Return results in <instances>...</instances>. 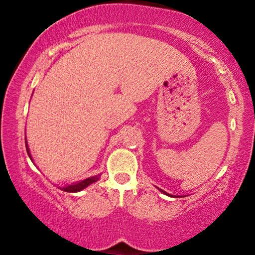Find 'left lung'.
<instances>
[{
	"label": "left lung",
	"mask_w": 255,
	"mask_h": 255,
	"mask_svg": "<svg viewBox=\"0 0 255 255\" xmlns=\"http://www.w3.org/2000/svg\"><path fill=\"white\" fill-rule=\"evenodd\" d=\"M161 191H162V193H165V191H163V190H161ZM165 194H166V195H168L167 193H165Z\"/></svg>",
	"instance_id": "8db88e82"
}]
</instances>
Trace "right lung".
<instances>
[{"label":"right lung","instance_id":"right-lung-1","mask_svg":"<svg viewBox=\"0 0 255 255\" xmlns=\"http://www.w3.org/2000/svg\"><path fill=\"white\" fill-rule=\"evenodd\" d=\"M25 145H26V151H27V154H29L30 159H31L30 151H29V148H27V144H25ZM31 160H32V159H31ZM99 177H100L99 175H97V176H93V177H88V179L83 180V181H81V182H78V183L71 184V186L62 187V188H60V189H61V190H64V191H67V193H78V191L82 190V189H85L86 187H88L89 184H92V183H94V182H96V181L99 180Z\"/></svg>","mask_w":255,"mask_h":255}]
</instances>
